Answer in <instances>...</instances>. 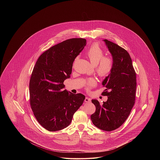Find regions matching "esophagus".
<instances>
[{
    "mask_svg": "<svg viewBox=\"0 0 160 160\" xmlns=\"http://www.w3.org/2000/svg\"><path fill=\"white\" fill-rule=\"evenodd\" d=\"M84 102L86 103H89V102H91V98H89V97H86V98L84 100Z\"/></svg>",
    "mask_w": 160,
    "mask_h": 160,
    "instance_id": "obj_1",
    "label": "esophagus"
}]
</instances>
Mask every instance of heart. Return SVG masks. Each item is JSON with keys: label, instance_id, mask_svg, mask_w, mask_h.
<instances>
[{"label": "heart", "instance_id": "b5f03b06", "mask_svg": "<svg viewBox=\"0 0 160 160\" xmlns=\"http://www.w3.org/2000/svg\"><path fill=\"white\" fill-rule=\"evenodd\" d=\"M105 52L97 44L91 46L87 52V55L92 65L95 66L97 74L102 78L107 77L113 68V61L109 57H104ZM96 81L90 79L86 81V86L88 89L94 87Z\"/></svg>", "mask_w": 160, "mask_h": 160}]
</instances>
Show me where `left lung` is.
<instances>
[{
    "label": "left lung",
    "mask_w": 160,
    "mask_h": 160,
    "mask_svg": "<svg viewBox=\"0 0 160 160\" xmlns=\"http://www.w3.org/2000/svg\"><path fill=\"white\" fill-rule=\"evenodd\" d=\"M104 41L112 55L113 68L102 82L106 88L102 95L108 97L107 101L101 104L92 100L96 112L91 118L98 129L112 131L126 121L135 103L136 73L127 50L107 39Z\"/></svg>",
    "instance_id": "obj_1"
}]
</instances>
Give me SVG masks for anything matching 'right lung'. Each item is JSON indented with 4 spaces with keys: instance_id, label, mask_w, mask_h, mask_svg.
<instances>
[{
    "instance_id": "right-lung-1",
    "label": "right lung",
    "mask_w": 160,
    "mask_h": 160,
    "mask_svg": "<svg viewBox=\"0 0 160 160\" xmlns=\"http://www.w3.org/2000/svg\"><path fill=\"white\" fill-rule=\"evenodd\" d=\"M86 40L72 38L52 46L38 59L29 81V103L38 122L48 131L62 130L70 124L85 96L63 91L72 63Z\"/></svg>"
}]
</instances>
